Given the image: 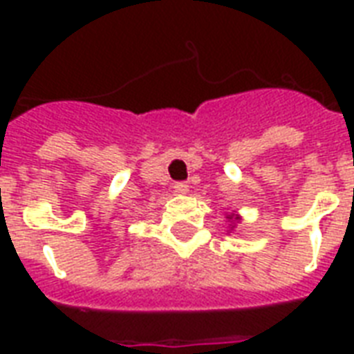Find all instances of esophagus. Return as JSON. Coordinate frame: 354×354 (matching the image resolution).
Returning a JSON list of instances; mask_svg holds the SVG:
<instances>
[{"mask_svg":"<svg viewBox=\"0 0 354 354\" xmlns=\"http://www.w3.org/2000/svg\"><path fill=\"white\" fill-rule=\"evenodd\" d=\"M172 189H174V193H178V194L189 193V185L185 182H176L174 185H172Z\"/></svg>","mask_w":354,"mask_h":354,"instance_id":"esophagus-1","label":"esophagus"}]
</instances>
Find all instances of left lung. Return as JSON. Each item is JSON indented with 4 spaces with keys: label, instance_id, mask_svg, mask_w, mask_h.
Wrapping results in <instances>:
<instances>
[{
    "label": "left lung",
    "instance_id": "1",
    "mask_svg": "<svg viewBox=\"0 0 354 354\" xmlns=\"http://www.w3.org/2000/svg\"><path fill=\"white\" fill-rule=\"evenodd\" d=\"M226 218H227V221H232V222H239V221H241V216H236V215H227Z\"/></svg>",
    "mask_w": 354,
    "mask_h": 354
}]
</instances>
